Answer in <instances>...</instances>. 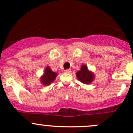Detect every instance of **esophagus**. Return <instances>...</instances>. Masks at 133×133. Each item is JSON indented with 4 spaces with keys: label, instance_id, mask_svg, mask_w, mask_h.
<instances>
[{
    "label": "esophagus",
    "instance_id": "esophagus-1",
    "mask_svg": "<svg viewBox=\"0 0 133 133\" xmlns=\"http://www.w3.org/2000/svg\"><path fill=\"white\" fill-rule=\"evenodd\" d=\"M64 72H65V73H67V74H70V73H71V69L65 70Z\"/></svg>",
    "mask_w": 133,
    "mask_h": 133
}]
</instances>
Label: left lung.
<instances>
[{
    "label": "left lung",
    "instance_id": "left-lung-1",
    "mask_svg": "<svg viewBox=\"0 0 133 133\" xmlns=\"http://www.w3.org/2000/svg\"><path fill=\"white\" fill-rule=\"evenodd\" d=\"M76 77L79 81L85 84H91L95 78L94 74L92 71L88 69V66L85 64H82L81 67V69L76 72Z\"/></svg>",
    "mask_w": 133,
    "mask_h": 133
}]
</instances>
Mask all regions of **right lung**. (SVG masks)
<instances>
[{
	"instance_id": "1",
	"label": "right lung",
	"mask_w": 133,
	"mask_h": 133,
	"mask_svg": "<svg viewBox=\"0 0 133 133\" xmlns=\"http://www.w3.org/2000/svg\"><path fill=\"white\" fill-rule=\"evenodd\" d=\"M57 74L58 73L52 71L49 67L47 66L44 69L43 75L40 78L41 83L44 86L50 85L52 82L54 81Z\"/></svg>"
}]
</instances>
